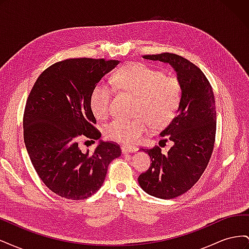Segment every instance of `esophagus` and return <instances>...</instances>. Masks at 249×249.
<instances>
[{
    "mask_svg": "<svg viewBox=\"0 0 249 249\" xmlns=\"http://www.w3.org/2000/svg\"><path fill=\"white\" fill-rule=\"evenodd\" d=\"M122 150L123 153H134L137 150V147L135 145H123Z\"/></svg>",
    "mask_w": 249,
    "mask_h": 249,
    "instance_id": "1",
    "label": "esophagus"
}]
</instances>
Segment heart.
Instances as JSON below:
<instances>
[{
	"label": "heart",
	"mask_w": 249,
	"mask_h": 249,
	"mask_svg": "<svg viewBox=\"0 0 249 249\" xmlns=\"http://www.w3.org/2000/svg\"><path fill=\"white\" fill-rule=\"evenodd\" d=\"M119 90L135 95L133 118H117L104 127L107 139L133 143L138 141L152 124L155 129L168 124L178 108L182 88L175 76H164L140 62H132L120 67L112 77ZM112 91L107 86L94 88L90 97V108L97 120L110 114Z\"/></svg>",
	"instance_id": "obj_1"
}]
</instances>
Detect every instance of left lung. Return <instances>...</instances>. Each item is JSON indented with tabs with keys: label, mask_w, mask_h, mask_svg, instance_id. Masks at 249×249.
Here are the masks:
<instances>
[{
	"label": "left lung",
	"mask_w": 249,
	"mask_h": 249,
	"mask_svg": "<svg viewBox=\"0 0 249 249\" xmlns=\"http://www.w3.org/2000/svg\"><path fill=\"white\" fill-rule=\"evenodd\" d=\"M143 58L169 63L182 88L178 114L161 132L173 142L168 153L162 154L159 146L141 148L152 163L138 178L140 187L155 197L170 199L191 189L208 166L216 135L214 93L205 73L184 57L162 53Z\"/></svg>",
	"instance_id": "obj_1"
}]
</instances>
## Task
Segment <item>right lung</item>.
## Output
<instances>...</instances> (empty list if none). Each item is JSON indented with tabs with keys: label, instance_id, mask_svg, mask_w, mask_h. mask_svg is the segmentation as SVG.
I'll return each mask as SVG.
<instances>
[{
	"label": "right lung",
	"instance_id": "obj_1",
	"mask_svg": "<svg viewBox=\"0 0 249 249\" xmlns=\"http://www.w3.org/2000/svg\"><path fill=\"white\" fill-rule=\"evenodd\" d=\"M118 60L71 58L59 61L36 80L24 112V140L33 167L49 189L67 199L90 197L102 187L109 164L122 155L115 142L100 141L83 153L82 138L99 140L101 132L90 97Z\"/></svg>",
	"mask_w": 249,
	"mask_h": 249
}]
</instances>
